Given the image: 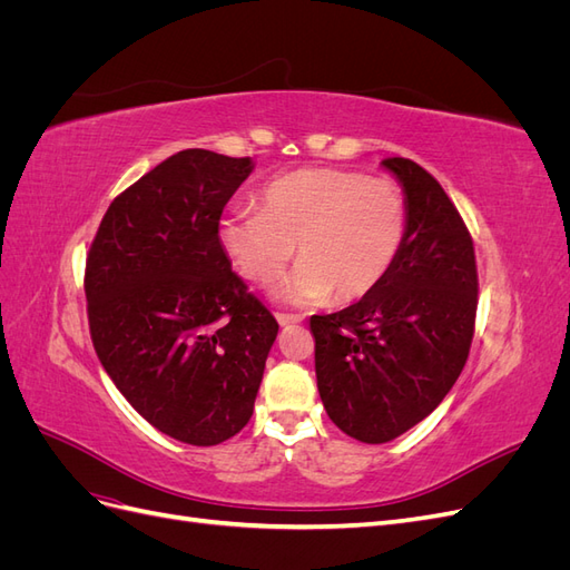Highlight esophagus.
<instances>
[{
	"mask_svg": "<svg viewBox=\"0 0 570 570\" xmlns=\"http://www.w3.org/2000/svg\"><path fill=\"white\" fill-rule=\"evenodd\" d=\"M275 318H278V323L285 327V325H292V323H299L302 316L297 314H275Z\"/></svg>",
	"mask_w": 570,
	"mask_h": 570,
	"instance_id": "obj_1",
	"label": "esophagus"
}]
</instances>
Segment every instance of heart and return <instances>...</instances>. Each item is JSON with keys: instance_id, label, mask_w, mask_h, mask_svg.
I'll list each match as a JSON object with an SVG mask.
<instances>
[{"instance_id": "b5f03b06", "label": "heart", "mask_w": 570, "mask_h": 570, "mask_svg": "<svg viewBox=\"0 0 570 570\" xmlns=\"http://www.w3.org/2000/svg\"><path fill=\"white\" fill-rule=\"evenodd\" d=\"M406 228L409 204L392 178L299 168L262 187L256 209L223 216L218 243L258 285L281 278L297 245L302 264L275 292L285 304L356 302L383 283Z\"/></svg>"}]
</instances>
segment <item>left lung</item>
I'll list each match as a JSON object with an SVG mask.
<instances>
[{"mask_svg":"<svg viewBox=\"0 0 570 570\" xmlns=\"http://www.w3.org/2000/svg\"><path fill=\"white\" fill-rule=\"evenodd\" d=\"M383 166L409 204L404 247L366 297L312 316L323 406L366 444L400 438L438 409L469 358L478 308L473 239L456 206L416 161Z\"/></svg>","mask_w":570,"mask_h":570,"instance_id":"8db88e82","label":"left lung"}]
</instances>
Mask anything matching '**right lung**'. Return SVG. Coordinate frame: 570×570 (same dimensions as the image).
Returning <instances> with one entry per match:
<instances>
[{"label": "right lung", "mask_w": 570, "mask_h": 570, "mask_svg": "<svg viewBox=\"0 0 570 570\" xmlns=\"http://www.w3.org/2000/svg\"><path fill=\"white\" fill-rule=\"evenodd\" d=\"M252 159L183 149L120 193L85 264L95 352L145 421L195 446L247 425L278 321L218 243Z\"/></svg>", "instance_id": "add662e5"}]
</instances>
